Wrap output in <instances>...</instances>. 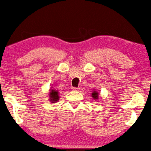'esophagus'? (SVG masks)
Returning a JSON list of instances; mask_svg holds the SVG:
<instances>
[{
  "instance_id": "34e87169",
  "label": "esophagus",
  "mask_w": 151,
  "mask_h": 151,
  "mask_svg": "<svg viewBox=\"0 0 151 151\" xmlns=\"http://www.w3.org/2000/svg\"><path fill=\"white\" fill-rule=\"evenodd\" d=\"M71 89H72L73 91H78L79 89H80V88H75V87H73V88H71Z\"/></svg>"
}]
</instances>
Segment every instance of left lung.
<instances>
[{
    "label": "left lung",
    "mask_w": 151,
    "mask_h": 151,
    "mask_svg": "<svg viewBox=\"0 0 151 151\" xmlns=\"http://www.w3.org/2000/svg\"><path fill=\"white\" fill-rule=\"evenodd\" d=\"M98 93H97L96 91H93V93H92V97H93L94 99H98Z\"/></svg>",
    "instance_id": "8db88e82"
}]
</instances>
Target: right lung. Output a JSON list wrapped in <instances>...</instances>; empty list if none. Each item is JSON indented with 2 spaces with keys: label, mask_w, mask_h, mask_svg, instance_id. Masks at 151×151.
I'll return each instance as SVG.
<instances>
[{
  "label": "right lung",
  "mask_w": 151,
  "mask_h": 151,
  "mask_svg": "<svg viewBox=\"0 0 151 151\" xmlns=\"http://www.w3.org/2000/svg\"><path fill=\"white\" fill-rule=\"evenodd\" d=\"M50 99L52 101V103H54L55 101H58L59 99V96H58V91L54 90V89H51V91L50 92Z\"/></svg>",
  "instance_id": "right-lung-1"
}]
</instances>
